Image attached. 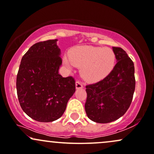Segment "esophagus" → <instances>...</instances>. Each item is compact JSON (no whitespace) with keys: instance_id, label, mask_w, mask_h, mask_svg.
<instances>
[{"instance_id":"obj_1","label":"esophagus","mask_w":154,"mask_h":154,"mask_svg":"<svg viewBox=\"0 0 154 154\" xmlns=\"http://www.w3.org/2000/svg\"><path fill=\"white\" fill-rule=\"evenodd\" d=\"M75 88H76L77 89H82V88H83V85H82V83H81L80 82H79V81H77V82H75Z\"/></svg>"}]
</instances>
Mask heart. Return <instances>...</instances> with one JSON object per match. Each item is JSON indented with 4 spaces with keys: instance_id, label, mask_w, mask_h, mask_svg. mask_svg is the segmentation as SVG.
I'll list each match as a JSON object with an SVG mask.
<instances>
[{
    "instance_id": "b5f03b06",
    "label": "heart",
    "mask_w": 154,
    "mask_h": 154,
    "mask_svg": "<svg viewBox=\"0 0 154 154\" xmlns=\"http://www.w3.org/2000/svg\"><path fill=\"white\" fill-rule=\"evenodd\" d=\"M115 61V54L111 49L91 46H78L65 57V63L69 68L82 66L81 74L89 82L106 77L113 70Z\"/></svg>"
}]
</instances>
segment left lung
<instances>
[{
  "mask_svg": "<svg viewBox=\"0 0 154 154\" xmlns=\"http://www.w3.org/2000/svg\"><path fill=\"white\" fill-rule=\"evenodd\" d=\"M116 64L103 80L86 86L85 110L88 118L106 124L122 117L130 106L135 89L132 60L120 47H113Z\"/></svg>",
  "mask_w": 154,
  "mask_h": 154,
  "instance_id": "1",
  "label": "left lung"
}]
</instances>
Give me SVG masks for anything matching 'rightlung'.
<instances>
[{
  "instance_id": "obj_1",
  "label": "right lung",
  "mask_w": 154,
  "mask_h": 154,
  "mask_svg": "<svg viewBox=\"0 0 154 154\" xmlns=\"http://www.w3.org/2000/svg\"><path fill=\"white\" fill-rule=\"evenodd\" d=\"M57 41L48 40L32 45L22 57L17 75L20 106L37 122L60 118L75 91L73 78L59 74L63 62Z\"/></svg>"
}]
</instances>
